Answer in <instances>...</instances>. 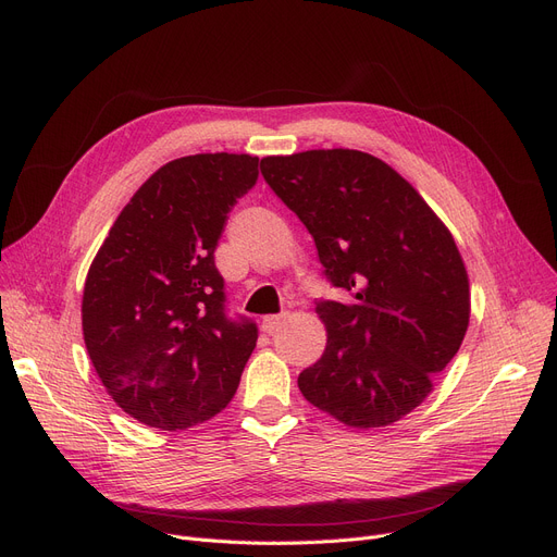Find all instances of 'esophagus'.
<instances>
[{
  "label": "esophagus",
  "instance_id": "obj_1",
  "mask_svg": "<svg viewBox=\"0 0 557 557\" xmlns=\"http://www.w3.org/2000/svg\"><path fill=\"white\" fill-rule=\"evenodd\" d=\"M284 325V315H267L261 320V330L267 334H275Z\"/></svg>",
  "mask_w": 557,
  "mask_h": 557
}]
</instances>
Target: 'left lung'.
<instances>
[{
    "mask_svg": "<svg viewBox=\"0 0 557 557\" xmlns=\"http://www.w3.org/2000/svg\"><path fill=\"white\" fill-rule=\"evenodd\" d=\"M347 300L315 305L325 352L298 376L309 404L355 429L399 422L433 391L470 325V277L449 227L370 153L315 149L261 160Z\"/></svg>",
    "mask_w": 557,
    "mask_h": 557,
    "instance_id": "obj_1",
    "label": "left lung"
}]
</instances>
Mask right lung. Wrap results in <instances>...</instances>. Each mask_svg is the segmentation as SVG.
<instances>
[{
    "label": "right lung",
    "mask_w": 557,
    "mask_h": 557,
    "mask_svg": "<svg viewBox=\"0 0 557 557\" xmlns=\"http://www.w3.org/2000/svg\"><path fill=\"white\" fill-rule=\"evenodd\" d=\"M257 166L248 153L166 162L133 194L87 271V355L114 404L146 426L185 431L237 393L257 327L225 315L214 250Z\"/></svg>",
    "instance_id": "add662e5"
}]
</instances>
